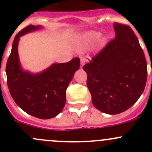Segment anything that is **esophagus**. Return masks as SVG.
I'll use <instances>...</instances> for the list:
<instances>
[{
    "label": "esophagus",
    "mask_w": 152,
    "mask_h": 152,
    "mask_svg": "<svg viewBox=\"0 0 152 152\" xmlns=\"http://www.w3.org/2000/svg\"><path fill=\"white\" fill-rule=\"evenodd\" d=\"M80 62H81V67H82L86 62V58L84 57V56H82V57H81V59H80Z\"/></svg>",
    "instance_id": "1"
}]
</instances>
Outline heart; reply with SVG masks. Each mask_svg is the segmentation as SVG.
Segmentation results:
<instances>
[{
    "label": "heart",
    "instance_id": "obj_1",
    "mask_svg": "<svg viewBox=\"0 0 152 152\" xmlns=\"http://www.w3.org/2000/svg\"><path fill=\"white\" fill-rule=\"evenodd\" d=\"M99 37H100V33H99V32L91 31L88 32L85 35H84L83 39L85 41H87V42H93V41L96 40ZM104 40L102 39L101 41V44H104Z\"/></svg>",
    "mask_w": 152,
    "mask_h": 152
}]
</instances>
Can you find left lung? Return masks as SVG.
<instances>
[{"mask_svg":"<svg viewBox=\"0 0 152 152\" xmlns=\"http://www.w3.org/2000/svg\"><path fill=\"white\" fill-rule=\"evenodd\" d=\"M114 29L115 37L83 67L93 105L110 115L134 104L147 80L145 55L132 29L119 23H114Z\"/></svg>","mask_w":152,"mask_h":152,"instance_id":"left-lung-1","label":"left lung"}]
</instances>
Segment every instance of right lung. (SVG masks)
Instances as JSON below:
<instances>
[{"mask_svg":"<svg viewBox=\"0 0 152 152\" xmlns=\"http://www.w3.org/2000/svg\"><path fill=\"white\" fill-rule=\"evenodd\" d=\"M40 28L29 25L18 32L6 67L7 85L15 103L34 117L49 119L57 115L66 102V90L80 67L79 58L53 64L44 72L31 74L20 67L18 53L20 37Z\"/></svg>","mask_w":152,"mask_h":152,"instance_id":"add662e5","label":"right lung"}]
</instances>
